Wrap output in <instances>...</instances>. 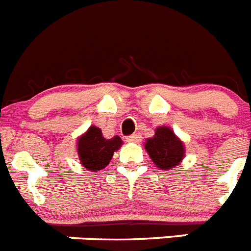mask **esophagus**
Here are the masks:
<instances>
[{"label":"esophagus","instance_id":"34e87169","mask_svg":"<svg viewBox=\"0 0 251 251\" xmlns=\"http://www.w3.org/2000/svg\"><path fill=\"white\" fill-rule=\"evenodd\" d=\"M126 141H128V143H140L141 135L140 134L130 135V136H127V138H126Z\"/></svg>","mask_w":251,"mask_h":251}]
</instances>
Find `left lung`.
<instances>
[{
	"label": "left lung",
	"instance_id": "1",
	"mask_svg": "<svg viewBox=\"0 0 251 251\" xmlns=\"http://www.w3.org/2000/svg\"><path fill=\"white\" fill-rule=\"evenodd\" d=\"M145 149L159 169H172L177 167L184 158V144L179 140L173 130L168 126H159L155 135L148 139Z\"/></svg>",
	"mask_w": 251,
	"mask_h": 251
}]
</instances>
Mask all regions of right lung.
Returning a JSON list of instances; mask_svg holds the SVG:
<instances>
[{
	"instance_id": "obj_1",
	"label": "right lung",
	"mask_w": 251,
	"mask_h": 251,
	"mask_svg": "<svg viewBox=\"0 0 251 251\" xmlns=\"http://www.w3.org/2000/svg\"><path fill=\"white\" fill-rule=\"evenodd\" d=\"M123 140L120 136L106 139L101 128L89 126V128L77 140V152L80 164L86 169L97 172L103 169L112 159L113 152L120 149Z\"/></svg>"
}]
</instances>
